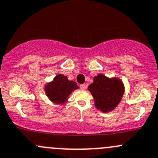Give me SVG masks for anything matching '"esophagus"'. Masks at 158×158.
Instances as JSON below:
<instances>
[{"label":"esophagus","instance_id":"1","mask_svg":"<svg viewBox=\"0 0 158 158\" xmlns=\"http://www.w3.org/2000/svg\"><path fill=\"white\" fill-rule=\"evenodd\" d=\"M80 89H82V90H85V89H86V85H85V84H81Z\"/></svg>","mask_w":158,"mask_h":158}]
</instances>
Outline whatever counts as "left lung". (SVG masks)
<instances>
[{
  "label": "left lung",
  "instance_id": "left-lung-1",
  "mask_svg": "<svg viewBox=\"0 0 158 158\" xmlns=\"http://www.w3.org/2000/svg\"><path fill=\"white\" fill-rule=\"evenodd\" d=\"M89 90L94 97L95 107L102 112L113 110L124 94V85L118 79H109L102 74L95 76Z\"/></svg>",
  "mask_w": 158,
  "mask_h": 158
}]
</instances>
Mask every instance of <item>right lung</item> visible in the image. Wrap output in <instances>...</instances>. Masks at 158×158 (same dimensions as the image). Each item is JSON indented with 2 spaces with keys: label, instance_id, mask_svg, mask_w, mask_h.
<instances>
[{
  "label": "right lung",
  "instance_id": "1",
  "mask_svg": "<svg viewBox=\"0 0 158 158\" xmlns=\"http://www.w3.org/2000/svg\"><path fill=\"white\" fill-rule=\"evenodd\" d=\"M79 89L73 81L68 80L67 77L63 75H57L53 81L46 85L45 91L49 99L57 104H63L75 89Z\"/></svg>",
  "mask_w": 158,
  "mask_h": 158
}]
</instances>
